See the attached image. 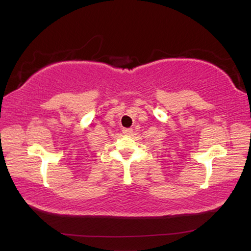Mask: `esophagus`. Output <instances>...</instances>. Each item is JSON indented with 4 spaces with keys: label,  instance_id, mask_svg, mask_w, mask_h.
Wrapping results in <instances>:
<instances>
[{
    "label": "esophagus",
    "instance_id": "esophagus-1",
    "mask_svg": "<svg viewBox=\"0 0 251 251\" xmlns=\"http://www.w3.org/2000/svg\"><path fill=\"white\" fill-rule=\"evenodd\" d=\"M123 134L127 135V136H130L132 134V129L131 128H123Z\"/></svg>",
    "mask_w": 251,
    "mask_h": 251
}]
</instances>
